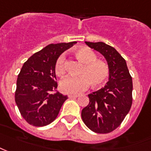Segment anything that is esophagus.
Instances as JSON below:
<instances>
[{
  "instance_id": "obj_1",
  "label": "esophagus",
  "mask_w": 151,
  "mask_h": 151,
  "mask_svg": "<svg viewBox=\"0 0 151 151\" xmlns=\"http://www.w3.org/2000/svg\"><path fill=\"white\" fill-rule=\"evenodd\" d=\"M68 97L69 98H77V97H79V96H77V95H68Z\"/></svg>"
}]
</instances>
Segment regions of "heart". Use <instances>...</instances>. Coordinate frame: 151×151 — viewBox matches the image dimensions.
<instances>
[{
	"label": "heart",
	"instance_id": "obj_1",
	"mask_svg": "<svg viewBox=\"0 0 151 151\" xmlns=\"http://www.w3.org/2000/svg\"><path fill=\"white\" fill-rule=\"evenodd\" d=\"M74 55L84 63L80 71L81 76L63 79L60 83L61 91L70 95H78L86 91L91 83L92 86H99L107 80L110 73L108 65L101 60L96 59V55L92 50L88 47H80L74 50ZM65 57L61 55L55 65V73L58 76H63L65 72Z\"/></svg>",
	"mask_w": 151,
	"mask_h": 151
}]
</instances>
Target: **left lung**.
<instances>
[{
  "mask_svg": "<svg viewBox=\"0 0 151 151\" xmlns=\"http://www.w3.org/2000/svg\"><path fill=\"white\" fill-rule=\"evenodd\" d=\"M86 44L105 57L109 67V79L97 91L88 95L90 102L81 111V118L90 130L110 133L121 124L132 105V78L125 60L114 47L104 42Z\"/></svg>",
  "mask_w": 151,
  "mask_h": 151,
  "instance_id": "left-lung-1",
  "label": "left lung"
}]
</instances>
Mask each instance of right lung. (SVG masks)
Returning <instances> with one entry per match:
<instances>
[{"instance_id":"right-lung-1","label":"right lung","mask_w":151,"mask_h":151,"mask_svg":"<svg viewBox=\"0 0 151 151\" xmlns=\"http://www.w3.org/2000/svg\"><path fill=\"white\" fill-rule=\"evenodd\" d=\"M76 43L50 44L23 65L17 77L15 101L22 117L30 125L50 124L68 98L56 90L55 65L60 55Z\"/></svg>"}]
</instances>
